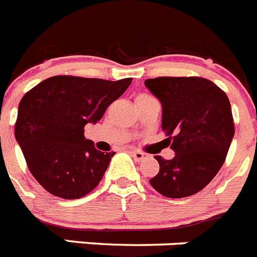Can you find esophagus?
<instances>
[{"label":"esophagus","instance_id":"obj_1","mask_svg":"<svg viewBox=\"0 0 257 257\" xmlns=\"http://www.w3.org/2000/svg\"><path fill=\"white\" fill-rule=\"evenodd\" d=\"M131 155L133 156L136 160H138V162H141V160L146 159V158H147V154L141 153V151H137V150H132Z\"/></svg>","mask_w":257,"mask_h":257}]
</instances>
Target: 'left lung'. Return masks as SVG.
Masks as SVG:
<instances>
[{
  "label": "left lung",
  "mask_w": 257,
  "mask_h": 257,
  "mask_svg": "<svg viewBox=\"0 0 257 257\" xmlns=\"http://www.w3.org/2000/svg\"><path fill=\"white\" fill-rule=\"evenodd\" d=\"M145 85L163 107L162 129L176 153L151 186L167 198H186L206 187L226 159L234 136L233 113L222 89L204 77H155Z\"/></svg>",
  "instance_id": "8db88e82"
}]
</instances>
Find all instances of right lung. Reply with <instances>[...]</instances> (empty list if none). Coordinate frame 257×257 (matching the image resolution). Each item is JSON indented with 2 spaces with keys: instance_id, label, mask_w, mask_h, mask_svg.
Returning <instances> with one entry per match:
<instances>
[{
  "instance_id": "obj_1",
  "label": "right lung",
  "mask_w": 257,
  "mask_h": 257,
  "mask_svg": "<svg viewBox=\"0 0 257 257\" xmlns=\"http://www.w3.org/2000/svg\"><path fill=\"white\" fill-rule=\"evenodd\" d=\"M132 79L110 81L79 76H53L27 91L15 122V138L27 166L46 191L79 199L93 191L115 153H102L84 137L131 85Z\"/></svg>"
}]
</instances>
